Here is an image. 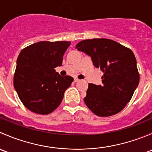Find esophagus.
<instances>
[{"mask_svg": "<svg viewBox=\"0 0 152 152\" xmlns=\"http://www.w3.org/2000/svg\"><path fill=\"white\" fill-rule=\"evenodd\" d=\"M79 81H80V79H79L78 78H75V79H74V82H79Z\"/></svg>", "mask_w": 152, "mask_h": 152, "instance_id": "obj_1", "label": "esophagus"}]
</instances>
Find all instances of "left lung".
Masks as SVG:
<instances>
[{"mask_svg": "<svg viewBox=\"0 0 152 152\" xmlns=\"http://www.w3.org/2000/svg\"><path fill=\"white\" fill-rule=\"evenodd\" d=\"M76 48L90 56L94 66L104 73L102 85L89 84L84 99L86 105L101 117L118 113L131 100L140 80L133 52L104 38L85 39Z\"/></svg>", "mask_w": 152, "mask_h": 152, "instance_id": "obj_1", "label": "left lung"}]
</instances>
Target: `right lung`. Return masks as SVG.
Returning a JSON list of instances; mask_svg holds the SVG:
<instances>
[{"mask_svg":"<svg viewBox=\"0 0 152 152\" xmlns=\"http://www.w3.org/2000/svg\"><path fill=\"white\" fill-rule=\"evenodd\" d=\"M70 45L67 41H41L20 51L14 75V87L30 111L47 115L61 104L73 78L61 76L55 67L62 65L64 53Z\"/></svg>","mask_w":152,"mask_h":152,"instance_id":"right-lung-1","label":"right lung"}]
</instances>
